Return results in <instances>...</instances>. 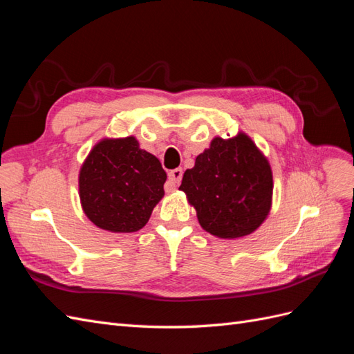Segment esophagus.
Returning a JSON list of instances; mask_svg holds the SVG:
<instances>
[{
	"label": "esophagus",
	"mask_w": 354,
	"mask_h": 354,
	"mask_svg": "<svg viewBox=\"0 0 354 354\" xmlns=\"http://www.w3.org/2000/svg\"><path fill=\"white\" fill-rule=\"evenodd\" d=\"M181 177H183V169L181 168H176V169H171L168 173V180H169V185H173L174 187L181 181Z\"/></svg>",
	"instance_id": "1"
}]
</instances>
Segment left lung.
<instances>
[{
    "mask_svg": "<svg viewBox=\"0 0 354 354\" xmlns=\"http://www.w3.org/2000/svg\"><path fill=\"white\" fill-rule=\"evenodd\" d=\"M201 227L220 239H239L259 229L272 209L273 173L252 138L214 137L185 171L181 186Z\"/></svg>",
    "mask_w": 354,
    "mask_h": 354,
    "instance_id": "obj_1",
    "label": "left lung"
}]
</instances>
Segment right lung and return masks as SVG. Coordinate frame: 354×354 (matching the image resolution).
<instances>
[{"label":"right lung","mask_w":354,"mask_h":354,"mask_svg":"<svg viewBox=\"0 0 354 354\" xmlns=\"http://www.w3.org/2000/svg\"><path fill=\"white\" fill-rule=\"evenodd\" d=\"M165 180L159 159L140 149L134 136L104 137L93 146L80 168L82 211L99 229L137 232L164 198Z\"/></svg>","instance_id":"right-lung-1"}]
</instances>
